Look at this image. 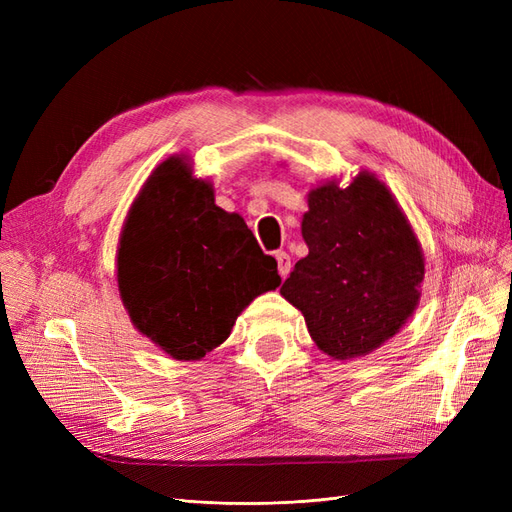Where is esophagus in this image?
I'll return each instance as SVG.
<instances>
[{
    "mask_svg": "<svg viewBox=\"0 0 512 512\" xmlns=\"http://www.w3.org/2000/svg\"><path fill=\"white\" fill-rule=\"evenodd\" d=\"M275 258H277V271H280L282 277H288V273H290V256L284 250H280V252H275Z\"/></svg>",
    "mask_w": 512,
    "mask_h": 512,
    "instance_id": "esophagus-1",
    "label": "esophagus"
}]
</instances>
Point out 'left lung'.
<instances>
[{
    "instance_id": "1",
    "label": "left lung",
    "mask_w": 512,
    "mask_h": 512,
    "mask_svg": "<svg viewBox=\"0 0 512 512\" xmlns=\"http://www.w3.org/2000/svg\"><path fill=\"white\" fill-rule=\"evenodd\" d=\"M307 207L309 254L280 292L324 354L365 356L399 333L421 301V243L391 190L367 170L348 188L333 179L309 190Z\"/></svg>"
}]
</instances>
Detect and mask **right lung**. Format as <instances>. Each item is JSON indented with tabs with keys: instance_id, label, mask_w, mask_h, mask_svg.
Segmentation results:
<instances>
[{
	"instance_id": "1",
	"label": "right lung",
	"mask_w": 512,
	"mask_h": 512,
	"mask_svg": "<svg viewBox=\"0 0 512 512\" xmlns=\"http://www.w3.org/2000/svg\"><path fill=\"white\" fill-rule=\"evenodd\" d=\"M277 262L239 213L215 205L213 185L185 156L153 170L132 203L117 247V284L134 327L177 361L226 342L237 316L275 290Z\"/></svg>"
}]
</instances>
